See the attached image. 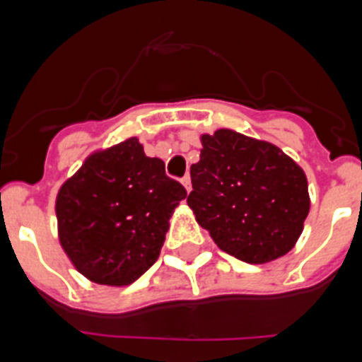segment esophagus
Masks as SVG:
<instances>
[{
  "label": "esophagus",
  "mask_w": 362,
  "mask_h": 362,
  "mask_svg": "<svg viewBox=\"0 0 362 362\" xmlns=\"http://www.w3.org/2000/svg\"><path fill=\"white\" fill-rule=\"evenodd\" d=\"M181 183H183V187L187 188V192L192 190V181H190V175H185L183 179H181Z\"/></svg>",
  "instance_id": "34e87169"
}]
</instances>
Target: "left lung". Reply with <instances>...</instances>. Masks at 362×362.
<instances>
[{"label":"left lung","instance_id":"1","mask_svg":"<svg viewBox=\"0 0 362 362\" xmlns=\"http://www.w3.org/2000/svg\"><path fill=\"white\" fill-rule=\"evenodd\" d=\"M187 203L221 250L245 263L288 254L310 210L299 165L276 145L228 129L201 136Z\"/></svg>","mask_w":362,"mask_h":362}]
</instances>
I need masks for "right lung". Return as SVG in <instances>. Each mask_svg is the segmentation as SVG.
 <instances>
[{"label": "right lung", "instance_id": "right-lung-1", "mask_svg": "<svg viewBox=\"0 0 362 362\" xmlns=\"http://www.w3.org/2000/svg\"><path fill=\"white\" fill-rule=\"evenodd\" d=\"M187 197L165 163L136 137L86 158L56 199L59 243L72 264L98 284L124 286L159 257L168 219Z\"/></svg>", "mask_w": 362, "mask_h": 362}]
</instances>
